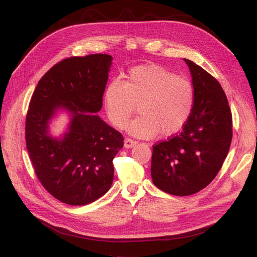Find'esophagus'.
<instances>
[{
	"label": "esophagus",
	"instance_id": "34e87169",
	"mask_svg": "<svg viewBox=\"0 0 257 257\" xmlns=\"http://www.w3.org/2000/svg\"><path fill=\"white\" fill-rule=\"evenodd\" d=\"M136 144H137V142L130 137H126L125 139H124V147L125 148H132V147L136 146Z\"/></svg>",
	"mask_w": 257,
	"mask_h": 257
}]
</instances>
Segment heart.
<instances>
[{
	"label": "heart",
	"mask_w": 257,
	"mask_h": 257,
	"mask_svg": "<svg viewBox=\"0 0 257 257\" xmlns=\"http://www.w3.org/2000/svg\"><path fill=\"white\" fill-rule=\"evenodd\" d=\"M108 119L116 127L125 125L138 105L139 114L127 130L139 137H153L161 132L178 133L191 118L195 91L190 80L158 64L132 68L125 80L113 79L103 95Z\"/></svg>",
	"instance_id": "obj_1"
}]
</instances>
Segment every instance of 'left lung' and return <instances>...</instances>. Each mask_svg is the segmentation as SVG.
<instances>
[{"instance_id": "obj_1", "label": "left lung", "mask_w": 257, "mask_h": 257, "mask_svg": "<svg viewBox=\"0 0 257 257\" xmlns=\"http://www.w3.org/2000/svg\"><path fill=\"white\" fill-rule=\"evenodd\" d=\"M192 74L195 104L182 130L153 145L151 177L160 190L188 196L205 189L222 168L232 137V116L220 82L184 59Z\"/></svg>"}]
</instances>
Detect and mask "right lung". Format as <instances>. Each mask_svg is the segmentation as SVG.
I'll return each mask as SVG.
<instances>
[{
	"mask_svg": "<svg viewBox=\"0 0 257 257\" xmlns=\"http://www.w3.org/2000/svg\"><path fill=\"white\" fill-rule=\"evenodd\" d=\"M112 57L96 53L71 57L54 64L38 81L26 118V144L35 175L62 203H93L110 189L112 160L123 136L95 112L103 95ZM59 106L72 113L66 136L48 134V122Z\"/></svg>",
	"mask_w": 257,
	"mask_h": 257,
	"instance_id": "1",
	"label": "right lung"
}]
</instances>
